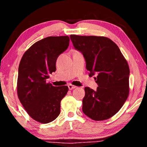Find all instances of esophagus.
<instances>
[{"mask_svg":"<svg viewBox=\"0 0 147 147\" xmlns=\"http://www.w3.org/2000/svg\"><path fill=\"white\" fill-rule=\"evenodd\" d=\"M68 88H69V90H71V89H73L74 88H76V86L72 85V84H69V85H68Z\"/></svg>","mask_w":147,"mask_h":147,"instance_id":"obj_1","label":"esophagus"}]
</instances>
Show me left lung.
Returning <instances> with one entry per match:
<instances>
[{
  "mask_svg": "<svg viewBox=\"0 0 147 147\" xmlns=\"http://www.w3.org/2000/svg\"><path fill=\"white\" fill-rule=\"evenodd\" d=\"M76 50L85 58L89 75L98 87L96 91L86 87L82 111L94 121L111 118L120 110L127 99L130 69L118 46L106 37L71 35Z\"/></svg>",
  "mask_w": 147,
  "mask_h": 147,
  "instance_id": "obj_1",
  "label": "left lung"
}]
</instances>
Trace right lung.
Segmentation results:
<instances>
[{"label":"right lung","instance_id":"1","mask_svg":"<svg viewBox=\"0 0 147 147\" xmlns=\"http://www.w3.org/2000/svg\"><path fill=\"white\" fill-rule=\"evenodd\" d=\"M69 41L67 36L47 37L32 45L20 61L17 95L27 113L39 123H51L60 113L68 87L53 86L46 80L56 71L57 58L68 48Z\"/></svg>","mask_w":147,"mask_h":147}]
</instances>
